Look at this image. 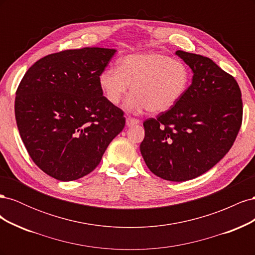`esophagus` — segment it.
Listing matches in <instances>:
<instances>
[{
  "label": "esophagus",
  "instance_id": "34e87169",
  "mask_svg": "<svg viewBox=\"0 0 255 255\" xmlns=\"http://www.w3.org/2000/svg\"><path fill=\"white\" fill-rule=\"evenodd\" d=\"M137 125H139V120H138V119H135V118H132V117L127 118V126L128 127H134V126H137Z\"/></svg>",
  "mask_w": 255,
  "mask_h": 255
}]
</instances>
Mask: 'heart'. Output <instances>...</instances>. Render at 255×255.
Wrapping results in <instances>:
<instances>
[{
  "instance_id": "b5f03b06",
  "label": "heart",
  "mask_w": 255,
  "mask_h": 255,
  "mask_svg": "<svg viewBox=\"0 0 255 255\" xmlns=\"http://www.w3.org/2000/svg\"><path fill=\"white\" fill-rule=\"evenodd\" d=\"M189 82L186 65L158 52L130 54L118 68H106L99 76L100 88L113 105L121 102L132 85L133 94L128 98L126 109L135 113L169 111L184 97Z\"/></svg>"
}]
</instances>
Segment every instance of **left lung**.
Listing matches in <instances>:
<instances>
[{"label":"left lung","instance_id":"left-lung-1","mask_svg":"<svg viewBox=\"0 0 255 255\" xmlns=\"http://www.w3.org/2000/svg\"><path fill=\"white\" fill-rule=\"evenodd\" d=\"M175 54L192 71L191 85L172 109L143 122L140 153L161 179L184 182L205 173L233 145L243 120L235 79L198 54Z\"/></svg>","mask_w":255,"mask_h":255}]
</instances>
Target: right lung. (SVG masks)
Masks as SVG:
<instances>
[{
	"label": "right lung",
	"instance_id": "1",
	"mask_svg": "<svg viewBox=\"0 0 255 255\" xmlns=\"http://www.w3.org/2000/svg\"><path fill=\"white\" fill-rule=\"evenodd\" d=\"M117 50L83 48L50 54L30 67L19 85L14 114L30 158L48 175L69 182L100 164L126 126L99 76Z\"/></svg>",
	"mask_w": 255,
	"mask_h": 255
}]
</instances>
